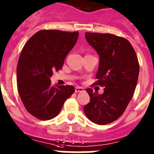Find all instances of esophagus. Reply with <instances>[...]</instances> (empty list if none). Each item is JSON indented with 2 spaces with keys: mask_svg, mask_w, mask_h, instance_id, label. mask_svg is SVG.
<instances>
[{
  "mask_svg": "<svg viewBox=\"0 0 154 154\" xmlns=\"http://www.w3.org/2000/svg\"><path fill=\"white\" fill-rule=\"evenodd\" d=\"M75 92H82V91H84V88H82V87H76L75 88Z\"/></svg>",
  "mask_w": 154,
  "mask_h": 154,
  "instance_id": "1",
  "label": "esophagus"
}]
</instances>
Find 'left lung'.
<instances>
[{
    "label": "left lung",
    "mask_w": 154,
    "mask_h": 154,
    "mask_svg": "<svg viewBox=\"0 0 154 154\" xmlns=\"http://www.w3.org/2000/svg\"><path fill=\"white\" fill-rule=\"evenodd\" d=\"M85 39L100 57L95 83L105 88L101 94L87 88L90 101L83 110L93 123L107 125L123 115L131 100L139 63L133 46L125 38L111 33H85Z\"/></svg>",
    "instance_id": "1"
}]
</instances>
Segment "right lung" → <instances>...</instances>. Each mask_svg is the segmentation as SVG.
Wrapping results in <instances>:
<instances>
[{
	"label": "right lung",
	"instance_id": "obj_1",
	"mask_svg": "<svg viewBox=\"0 0 154 154\" xmlns=\"http://www.w3.org/2000/svg\"><path fill=\"white\" fill-rule=\"evenodd\" d=\"M78 36V32L40 30L23 48L17 67V89L25 108L35 118L53 119L74 93L72 85L52 86L50 78L54 70L62 69Z\"/></svg>",
	"mask_w": 154,
	"mask_h": 154
}]
</instances>
